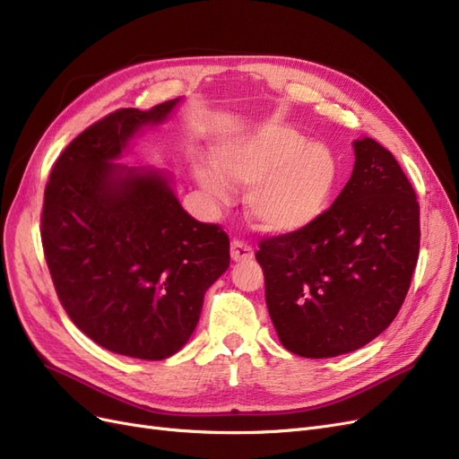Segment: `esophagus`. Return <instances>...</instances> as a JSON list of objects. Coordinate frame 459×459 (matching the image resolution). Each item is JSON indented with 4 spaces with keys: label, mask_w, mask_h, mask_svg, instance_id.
Returning a JSON list of instances; mask_svg holds the SVG:
<instances>
[{
    "label": "esophagus",
    "mask_w": 459,
    "mask_h": 459,
    "mask_svg": "<svg viewBox=\"0 0 459 459\" xmlns=\"http://www.w3.org/2000/svg\"><path fill=\"white\" fill-rule=\"evenodd\" d=\"M230 255L233 262H243V260H251L253 258V248L241 239H233L230 247Z\"/></svg>",
    "instance_id": "1"
}]
</instances>
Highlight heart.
Masks as SVG:
<instances>
[{"label": "heart", "instance_id": "b5f03b06", "mask_svg": "<svg viewBox=\"0 0 459 459\" xmlns=\"http://www.w3.org/2000/svg\"><path fill=\"white\" fill-rule=\"evenodd\" d=\"M218 171L197 164L201 187L216 201H228L233 184L248 186L247 208L262 230L295 231L324 212L337 182V160L322 143H308L307 135L266 124L231 137L214 151Z\"/></svg>", "mask_w": 459, "mask_h": 459}]
</instances>
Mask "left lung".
Segmentation results:
<instances>
[{
    "instance_id": "obj_1",
    "label": "left lung",
    "mask_w": 459,
    "mask_h": 459,
    "mask_svg": "<svg viewBox=\"0 0 459 459\" xmlns=\"http://www.w3.org/2000/svg\"><path fill=\"white\" fill-rule=\"evenodd\" d=\"M312 224L262 238L266 307L289 352L331 358L362 349L396 317L420 256V203L404 170L371 137Z\"/></svg>"
}]
</instances>
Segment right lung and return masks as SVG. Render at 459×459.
<instances>
[{
    "instance_id": "obj_1",
    "label": "right lung",
    "mask_w": 459,
    "mask_h": 459,
    "mask_svg": "<svg viewBox=\"0 0 459 459\" xmlns=\"http://www.w3.org/2000/svg\"><path fill=\"white\" fill-rule=\"evenodd\" d=\"M174 105L118 108L76 135L53 164L39 218L68 317L103 349L140 359L182 349L206 289L230 266L228 233L189 216L169 178L113 162Z\"/></svg>"
}]
</instances>
